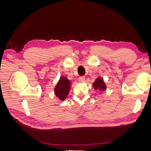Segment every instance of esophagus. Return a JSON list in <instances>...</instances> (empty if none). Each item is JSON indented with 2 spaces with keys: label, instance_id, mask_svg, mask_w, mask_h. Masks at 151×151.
Wrapping results in <instances>:
<instances>
[{
  "label": "esophagus",
  "instance_id": "34e87169",
  "mask_svg": "<svg viewBox=\"0 0 151 151\" xmlns=\"http://www.w3.org/2000/svg\"><path fill=\"white\" fill-rule=\"evenodd\" d=\"M79 81L80 82H83V81H85V77L84 76H80L79 77Z\"/></svg>",
  "mask_w": 151,
  "mask_h": 151
}]
</instances>
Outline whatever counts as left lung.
Segmentation results:
<instances>
[{
  "label": "left lung",
  "instance_id": "obj_1",
  "mask_svg": "<svg viewBox=\"0 0 151 151\" xmlns=\"http://www.w3.org/2000/svg\"><path fill=\"white\" fill-rule=\"evenodd\" d=\"M93 87L96 90L98 89L100 91H104V89H106V86H105L103 80L101 77H99V78L95 81L93 83Z\"/></svg>",
  "mask_w": 151,
  "mask_h": 151
}]
</instances>
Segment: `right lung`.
<instances>
[{"instance_id": "add662e5", "label": "right lung", "mask_w": 151, "mask_h": 151, "mask_svg": "<svg viewBox=\"0 0 151 151\" xmlns=\"http://www.w3.org/2000/svg\"><path fill=\"white\" fill-rule=\"evenodd\" d=\"M70 83L67 78L62 77L55 88V94L60 100H64L69 93Z\"/></svg>"}]
</instances>
